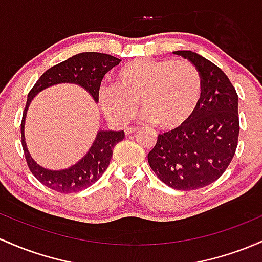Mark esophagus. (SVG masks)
I'll return each mask as SVG.
<instances>
[{
    "label": "esophagus",
    "instance_id": "1",
    "mask_svg": "<svg viewBox=\"0 0 262 262\" xmlns=\"http://www.w3.org/2000/svg\"><path fill=\"white\" fill-rule=\"evenodd\" d=\"M139 126H130V128H126L125 129V134L126 136H129V134H133V133H136V132H138L139 130Z\"/></svg>",
    "mask_w": 262,
    "mask_h": 262
}]
</instances>
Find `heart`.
<instances>
[{
  "instance_id": "obj_1",
  "label": "heart",
  "mask_w": 262,
  "mask_h": 262,
  "mask_svg": "<svg viewBox=\"0 0 262 262\" xmlns=\"http://www.w3.org/2000/svg\"><path fill=\"white\" fill-rule=\"evenodd\" d=\"M203 96V79L186 61L139 58L116 74V87L99 92V103L112 122L123 125L136 117L139 103L146 122L175 130L192 117Z\"/></svg>"
}]
</instances>
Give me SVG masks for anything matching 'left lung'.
Returning <instances> with one entry per match:
<instances>
[{
  "label": "left lung",
  "mask_w": 262,
  "mask_h": 262,
  "mask_svg": "<svg viewBox=\"0 0 262 262\" xmlns=\"http://www.w3.org/2000/svg\"><path fill=\"white\" fill-rule=\"evenodd\" d=\"M199 71L203 96L180 128L158 136L148 162L163 183L177 190H196L214 183L231 163L237 146L238 97L217 66L191 51H175Z\"/></svg>",
  "instance_id": "obj_1"
}]
</instances>
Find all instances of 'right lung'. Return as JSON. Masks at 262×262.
<instances>
[{"mask_svg":"<svg viewBox=\"0 0 262 262\" xmlns=\"http://www.w3.org/2000/svg\"><path fill=\"white\" fill-rule=\"evenodd\" d=\"M119 58H116L111 54L83 52L46 71L28 93L21 124L22 146H24L25 157L31 173L43 185L52 190L63 192V194H71V192L82 191L93 185L108 168L114 146L117 143L124 139V132L98 130L93 144L79 162L61 170L46 169L34 162L26 144L25 123L31 102L43 89L61 84V83H72V84L84 88L89 96L94 99V102L98 103L99 87L103 77L112 68L119 64Z\"/></svg>","mask_w":262,"mask_h":262,"instance_id":"right-lung-1","label":"right lung"}]
</instances>
